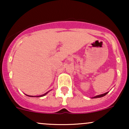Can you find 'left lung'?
Returning a JSON list of instances; mask_svg holds the SVG:
<instances>
[{
  "label": "left lung",
  "instance_id": "obj_1",
  "mask_svg": "<svg viewBox=\"0 0 129 129\" xmlns=\"http://www.w3.org/2000/svg\"><path fill=\"white\" fill-rule=\"evenodd\" d=\"M108 93H109V92H106V93H103V94H100V95L95 96L92 97V98H101V97H103V96H106V94H107Z\"/></svg>",
  "mask_w": 129,
  "mask_h": 129
}]
</instances>
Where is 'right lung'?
<instances>
[{"label":"right lung","mask_w":129,"mask_h":129,"mask_svg":"<svg viewBox=\"0 0 129 129\" xmlns=\"http://www.w3.org/2000/svg\"><path fill=\"white\" fill-rule=\"evenodd\" d=\"M50 91H47V93H44V94H41V95H39V96H29V95H27V94H26V96H30V97H42V96H45L46 94H47V93H48V92H49Z\"/></svg>","instance_id":"right-lung-1"}]
</instances>
